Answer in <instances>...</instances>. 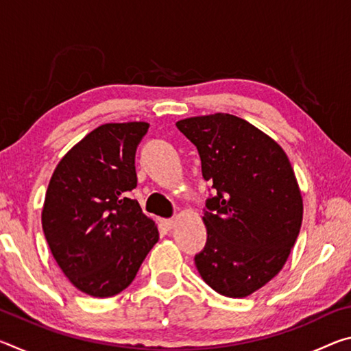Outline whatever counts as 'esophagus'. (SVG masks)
Segmentation results:
<instances>
[{
	"instance_id": "1",
	"label": "esophagus",
	"mask_w": 351,
	"mask_h": 351,
	"mask_svg": "<svg viewBox=\"0 0 351 351\" xmlns=\"http://www.w3.org/2000/svg\"><path fill=\"white\" fill-rule=\"evenodd\" d=\"M175 224H176V219H175V218H171V219H164V221H162L164 229H167V230L173 229V228H175Z\"/></svg>"
}]
</instances>
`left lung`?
Listing matches in <instances>:
<instances>
[{"mask_svg":"<svg viewBox=\"0 0 351 351\" xmlns=\"http://www.w3.org/2000/svg\"><path fill=\"white\" fill-rule=\"evenodd\" d=\"M176 127L197 147L207 241L195 255L203 280L240 299L265 287L287 263L300 232L304 203L283 148L252 123L226 112L182 119Z\"/></svg>","mask_w":351,"mask_h":351,"instance_id":"8db88e82","label":"left lung"}]
</instances>
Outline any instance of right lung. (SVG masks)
<instances>
[{"instance_id":"right-lung-1","label":"right lung","mask_w":351,"mask_h":351,"mask_svg":"<svg viewBox=\"0 0 351 351\" xmlns=\"http://www.w3.org/2000/svg\"><path fill=\"white\" fill-rule=\"evenodd\" d=\"M147 122L105 123L64 154L46 190L41 226L63 274L82 293L111 297L134 280L159 240L128 198L138 186L136 148Z\"/></svg>"}]
</instances>
